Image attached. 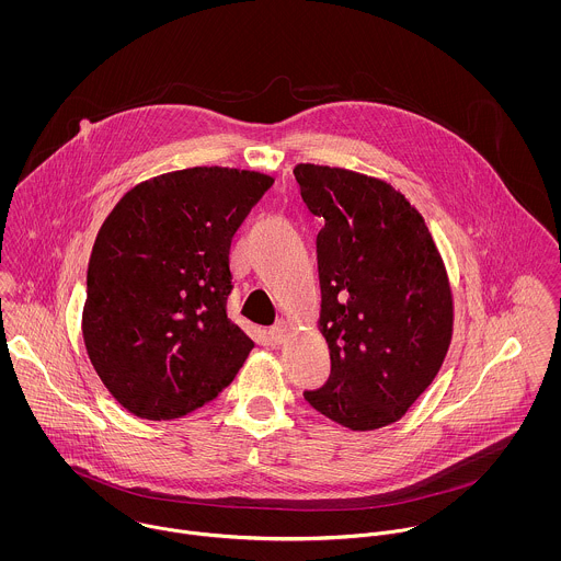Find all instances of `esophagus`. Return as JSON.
Returning a JSON list of instances; mask_svg holds the SVG:
<instances>
[{"label":"esophagus","mask_w":561,"mask_h":561,"mask_svg":"<svg viewBox=\"0 0 561 561\" xmlns=\"http://www.w3.org/2000/svg\"><path fill=\"white\" fill-rule=\"evenodd\" d=\"M287 334H289V323H287V321H278L276 325L270 328V339H272V343H276V345L285 343Z\"/></svg>","instance_id":"obj_1"}]
</instances>
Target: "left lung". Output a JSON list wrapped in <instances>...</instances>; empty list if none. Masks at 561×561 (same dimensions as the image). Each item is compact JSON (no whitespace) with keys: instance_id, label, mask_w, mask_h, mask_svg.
<instances>
[{"instance_id":"8db88e82","label":"left lung","mask_w":561,"mask_h":561,"mask_svg":"<svg viewBox=\"0 0 561 561\" xmlns=\"http://www.w3.org/2000/svg\"><path fill=\"white\" fill-rule=\"evenodd\" d=\"M318 233L320 330L330 378L305 391L354 432L400 421L436 378L454 332V296L423 216L382 179L298 163Z\"/></svg>"}]
</instances>
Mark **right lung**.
<instances>
[{
    "mask_svg": "<svg viewBox=\"0 0 561 561\" xmlns=\"http://www.w3.org/2000/svg\"><path fill=\"white\" fill-rule=\"evenodd\" d=\"M274 183L220 165L131 187L101 225L81 332L105 389L140 419L183 416L227 389L254 347L227 318L231 240Z\"/></svg>",
    "mask_w": 561,
    "mask_h": 561,
    "instance_id": "add662e5",
    "label": "right lung"
}]
</instances>
